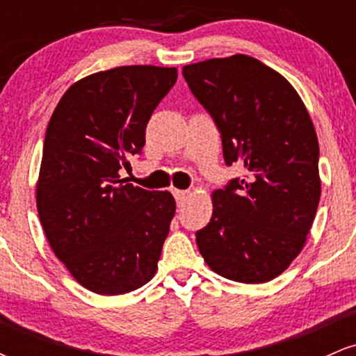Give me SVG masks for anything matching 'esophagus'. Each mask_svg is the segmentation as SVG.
Segmentation results:
<instances>
[{"instance_id": "34e87169", "label": "esophagus", "mask_w": 356, "mask_h": 356, "mask_svg": "<svg viewBox=\"0 0 356 356\" xmlns=\"http://www.w3.org/2000/svg\"><path fill=\"white\" fill-rule=\"evenodd\" d=\"M174 197H175V201H177L179 206H181V204L186 202V199L189 197V191H179V189H174Z\"/></svg>"}]
</instances>
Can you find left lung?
<instances>
[{
    "label": "left lung",
    "instance_id": "8db88e82",
    "mask_svg": "<svg viewBox=\"0 0 356 356\" xmlns=\"http://www.w3.org/2000/svg\"><path fill=\"white\" fill-rule=\"evenodd\" d=\"M191 92L218 125L227 165L246 177L212 192V218L195 232L212 271L257 284L300 254L320 202L316 132L283 75L248 55L186 65Z\"/></svg>",
    "mask_w": 356,
    "mask_h": 356
}]
</instances>
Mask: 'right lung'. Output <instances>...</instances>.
Instances as JSON below:
<instances>
[{"label":"right lung","instance_id":"right-lung-1","mask_svg":"<svg viewBox=\"0 0 356 356\" xmlns=\"http://www.w3.org/2000/svg\"><path fill=\"white\" fill-rule=\"evenodd\" d=\"M177 68L130 65L93 73L61 97L48 124L36 207L48 243L83 288L124 295L152 280L175 214L167 191L125 184L150 115Z\"/></svg>","mask_w":356,"mask_h":356}]
</instances>
